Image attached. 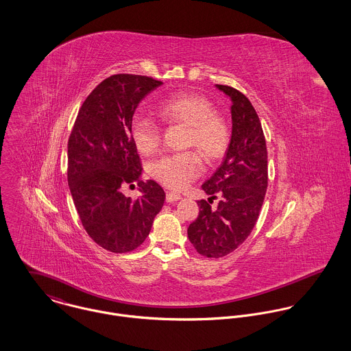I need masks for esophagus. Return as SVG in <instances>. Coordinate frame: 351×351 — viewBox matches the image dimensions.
Returning <instances> with one entry per match:
<instances>
[{
	"label": "esophagus",
	"mask_w": 351,
	"mask_h": 351,
	"mask_svg": "<svg viewBox=\"0 0 351 351\" xmlns=\"http://www.w3.org/2000/svg\"><path fill=\"white\" fill-rule=\"evenodd\" d=\"M180 199H181V195H178V193H173V192L166 193V201L167 202H174V201H178Z\"/></svg>",
	"instance_id": "34e87169"
}]
</instances>
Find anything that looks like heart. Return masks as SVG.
Returning a JSON list of instances; mask_svg holds the SVG:
<instances>
[{
	"instance_id": "b5f03b06",
	"label": "heart",
	"mask_w": 351,
	"mask_h": 351,
	"mask_svg": "<svg viewBox=\"0 0 351 351\" xmlns=\"http://www.w3.org/2000/svg\"><path fill=\"white\" fill-rule=\"evenodd\" d=\"M212 102L197 93H181L158 105L159 116L169 123L186 125V145L196 146L208 159H219L230 143L226 119L212 110ZM131 138L139 152L149 155L160 142L159 125L147 116L135 114ZM202 171L200 156L193 151L165 155L151 165V176L171 189H182Z\"/></svg>"
}]
</instances>
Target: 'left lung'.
<instances>
[{"mask_svg":"<svg viewBox=\"0 0 351 351\" xmlns=\"http://www.w3.org/2000/svg\"><path fill=\"white\" fill-rule=\"evenodd\" d=\"M231 100V141L217 170L202 185L217 208L197 201L199 217L188 237L201 255L220 258L238 249L250 235L267 189V150L259 117L239 90L215 85Z\"/></svg>","mask_w":351,"mask_h":351,"instance_id":"obj_1","label":"left lung"}]
</instances>
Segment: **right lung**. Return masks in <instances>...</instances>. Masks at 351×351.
Here are the masks:
<instances>
[{"instance_id": "right-lung-1", "label": "right lung", "mask_w": 351, "mask_h": 351, "mask_svg": "<svg viewBox=\"0 0 351 351\" xmlns=\"http://www.w3.org/2000/svg\"><path fill=\"white\" fill-rule=\"evenodd\" d=\"M160 85L145 75H110L84 101L74 123L67 146L69 188L82 226L105 250L139 247L163 206V189L152 180H139L141 159L131 138L139 102ZM134 180L141 192L136 201L119 192Z\"/></svg>"}]
</instances>
